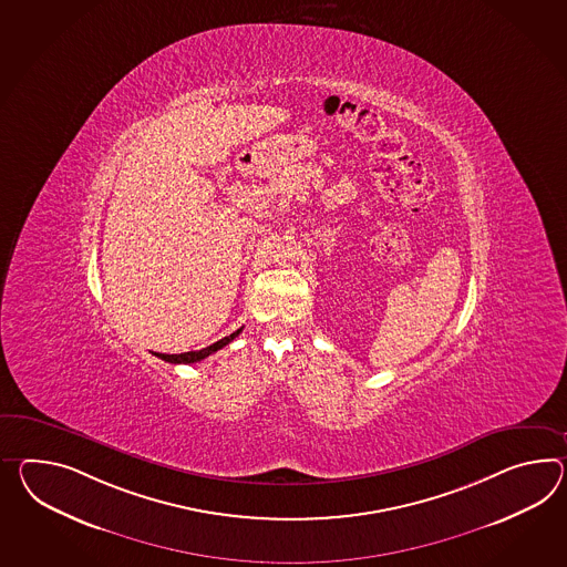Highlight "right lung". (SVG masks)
<instances>
[{
    "label": "right lung",
    "instance_id": "1",
    "mask_svg": "<svg viewBox=\"0 0 567 567\" xmlns=\"http://www.w3.org/2000/svg\"><path fill=\"white\" fill-rule=\"evenodd\" d=\"M239 332H241V328H239L237 332L231 333V336H225V338H221L219 342H215V344L203 348V350L182 352V354H159V352H155V357H157V359L166 360V362H172V364H193V362H200V360L207 359L208 354H213V352L221 350L223 346L229 344L234 338L239 336Z\"/></svg>",
    "mask_w": 567,
    "mask_h": 567
}]
</instances>
